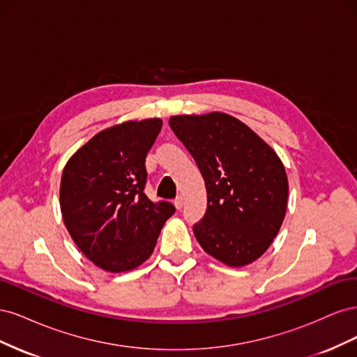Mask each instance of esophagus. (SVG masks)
Segmentation results:
<instances>
[{"mask_svg": "<svg viewBox=\"0 0 357 357\" xmlns=\"http://www.w3.org/2000/svg\"><path fill=\"white\" fill-rule=\"evenodd\" d=\"M174 205H176L177 210H181V208H183V198H181V197L176 198V199H174Z\"/></svg>", "mask_w": 357, "mask_h": 357, "instance_id": "1", "label": "esophagus"}]
</instances>
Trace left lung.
Segmentation results:
<instances>
[{"label": "left lung", "instance_id": "1", "mask_svg": "<svg viewBox=\"0 0 357 357\" xmlns=\"http://www.w3.org/2000/svg\"><path fill=\"white\" fill-rule=\"evenodd\" d=\"M195 159L207 189V210L193 225L198 243L228 266H244L271 245L286 215L283 162L264 139L226 113L169 117Z\"/></svg>", "mask_w": 357, "mask_h": 357}]
</instances>
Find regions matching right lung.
I'll list each match as a JSON object with an SVG mask.
<instances>
[{
  "label": "right lung",
  "mask_w": 357,
  "mask_h": 357,
  "mask_svg": "<svg viewBox=\"0 0 357 357\" xmlns=\"http://www.w3.org/2000/svg\"><path fill=\"white\" fill-rule=\"evenodd\" d=\"M160 128V119L107 128L63 168V223L82 253L109 273L131 271L147 261L176 211L171 202H152L144 193L146 156Z\"/></svg>",
  "instance_id": "right-lung-1"
}]
</instances>
